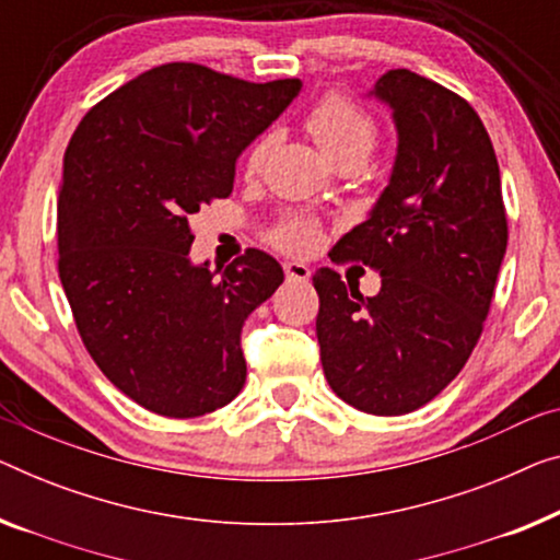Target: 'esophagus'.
<instances>
[{"label": "esophagus", "instance_id": "34e87169", "mask_svg": "<svg viewBox=\"0 0 560 560\" xmlns=\"http://www.w3.org/2000/svg\"><path fill=\"white\" fill-rule=\"evenodd\" d=\"M283 273H287L289 281H308V277H312V269H308L306 264L287 261L283 264Z\"/></svg>", "mask_w": 560, "mask_h": 560}]
</instances>
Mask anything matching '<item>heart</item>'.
Here are the masks:
<instances>
[{
    "mask_svg": "<svg viewBox=\"0 0 560 560\" xmlns=\"http://www.w3.org/2000/svg\"><path fill=\"white\" fill-rule=\"evenodd\" d=\"M306 128L312 130V136L319 148L327 153L331 161L339 158L360 153L370 155V150L377 140V125H374L372 115L362 110L360 105H354L352 100L341 95H327L312 107V113L306 115ZM273 145V132H264L261 138L254 140V145L246 153V173H258L264 168L266 158L271 153ZM271 241L279 248L287 252H308L319 241V229L312 219L306 215H287L277 229L271 231Z\"/></svg>",
    "mask_w": 560,
    "mask_h": 560,
    "instance_id": "1",
    "label": "heart"
}]
</instances>
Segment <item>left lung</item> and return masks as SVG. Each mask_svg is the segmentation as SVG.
Listing matches in <instances>:
<instances>
[{"instance_id":"left-lung-1","label":"left lung","mask_w":560,"mask_h":560,"mask_svg":"<svg viewBox=\"0 0 560 560\" xmlns=\"http://www.w3.org/2000/svg\"><path fill=\"white\" fill-rule=\"evenodd\" d=\"M370 95L389 105L397 155L370 219L337 241V261L380 271L362 296L334 269L314 273L316 339L337 397L366 415H407L463 370L490 312L508 246L493 143L453 90L389 70Z\"/></svg>"}]
</instances>
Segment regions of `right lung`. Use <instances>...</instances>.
<instances>
[{
	"mask_svg": "<svg viewBox=\"0 0 560 560\" xmlns=\"http://www.w3.org/2000/svg\"><path fill=\"white\" fill-rule=\"evenodd\" d=\"M302 82H246L196 62L153 67L80 120L57 200L60 281L90 357L122 395L163 417L219 410L246 382L241 329L283 281L248 252L190 261V219L229 198L236 158Z\"/></svg>",
	"mask_w": 560,
	"mask_h": 560,
	"instance_id": "add662e5",
	"label": "right lung"
}]
</instances>
